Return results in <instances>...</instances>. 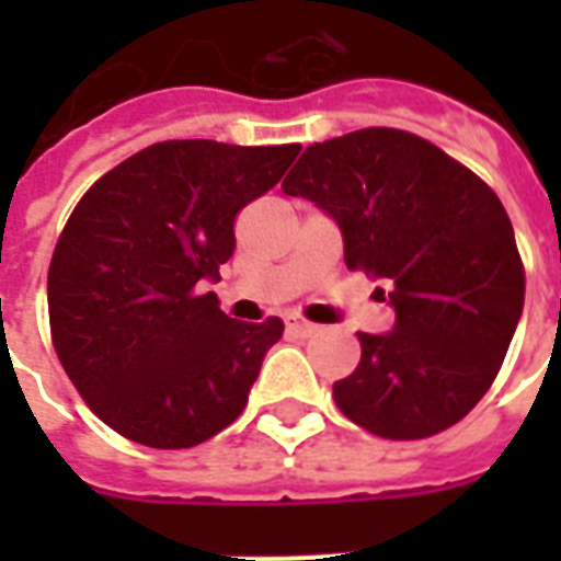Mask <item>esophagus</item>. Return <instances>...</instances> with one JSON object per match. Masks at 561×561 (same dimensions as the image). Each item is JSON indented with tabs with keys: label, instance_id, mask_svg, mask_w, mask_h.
Returning a JSON list of instances; mask_svg holds the SVG:
<instances>
[{
	"label": "esophagus",
	"instance_id": "1",
	"mask_svg": "<svg viewBox=\"0 0 561 561\" xmlns=\"http://www.w3.org/2000/svg\"><path fill=\"white\" fill-rule=\"evenodd\" d=\"M285 325H288V332L297 334V337H311V334H317V329H320V325L308 323V320H302V317L297 314L285 317Z\"/></svg>",
	"mask_w": 561,
	"mask_h": 561
}]
</instances>
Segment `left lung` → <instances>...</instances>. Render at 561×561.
Returning <instances> with one entry per match:
<instances>
[{
  "label": "left lung",
  "instance_id": "1",
  "mask_svg": "<svg viewBox=\"0 0 561 561\" xmlns=\"http://www.w3.org/2000/svg\"><path fill=\"white\" fill-rule=\"evenodd\" d=\"M282 192L337 224L346 267L383 282L396 311L390 332H358L360 364L334 381L337 408L387 439L457 425L495 381L524 308L522 255L497 194L392 127L311 145Z\"/></svg>",
  "mask_w": 561,
  "mask_h": 561
}]
</instances>
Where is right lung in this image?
Here are the masks:
<instances>
[{"label":"right lung","mask_w":561,"mask_h":561,"mask_svg":"<svg viewBox=\"0 0 561 561\" xmlns=\"http://www.w3.org/2000/svg\"><path fill=\"white\" fill-rule=\"evenodd\" d=\"M299 145L160 142L83 194L48 264L51 341L92 413L148 448H192L232 425L282 320L218 308L236 215L271 192Z\"/></svg>","instance_id":"right-lung-1"}]
</instances>
